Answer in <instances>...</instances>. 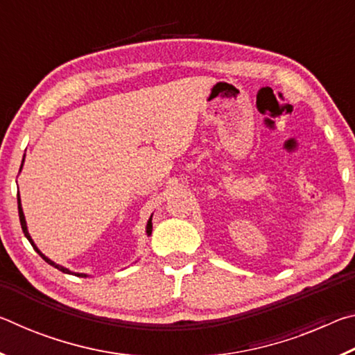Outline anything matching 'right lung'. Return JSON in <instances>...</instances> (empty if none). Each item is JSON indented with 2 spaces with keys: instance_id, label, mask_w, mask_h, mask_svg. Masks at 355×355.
<instances>
[{
  "instance_id": "right-lung-1",
  "label": "right lung",
  "mask_w": 355,
  "mask_h": 355,
  "mask_svg": "<svg viewBox=\"0 0 355 355\" xmlns=\"http://www.w3.org/2000/svg\"><path fill=\"white\" fill-rule=\"evenodd\" d=\"M23 161H25V158H23ZM23 161H21V166H23ZM20 171H21V167H20ZM17 202H19V216H20V224H21V230H23V233H25V236L28 238V241L31 243V245L34 248V250L37 252V254L44 258V260L48 263V264H51V266H55L56 269H59V271H62V272H65V274H75V275H78V277H87V274H80V272H71V271H69L67 268H64V266H61V264H56L55 261H51L50 258L48 257H45L44 254H42V252L37 249V245L34 244V241H33V238H31V235H29L28 233V227H26V220H25V214H23V208H21V202H20V194L17 196ZM152 216H150V219H148V222H147V235L150 236L152 235Z\"/></svg>"
}]
</instances>
